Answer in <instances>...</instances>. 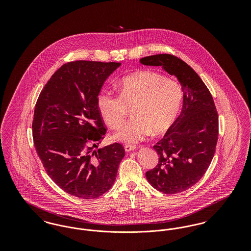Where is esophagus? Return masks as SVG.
I'll return each mask as SVG.
<instances>
[{
	"label": "esophagus",
	"instance_id": "1",
	"mask_svg": "<svg viewBox=\"0 0 251 251\" xmlns=\"http://www.w3.org/2000/svg\"><path fill=\"white\" fill-rule=\"evenodd\" d=\"M124 149H125L126 152H130L131 151H134L136 149V147L135 146H131V145H125Z\"/></svg>",
	"mask_w": 251,
	"mask_h": 251
}]
</instances>
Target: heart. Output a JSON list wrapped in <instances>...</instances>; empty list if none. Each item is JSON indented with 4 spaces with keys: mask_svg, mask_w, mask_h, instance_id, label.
I'll return each mask as SVG.
<instances>
[{
    "mask_svg": "<svg viewBox=\"0 0 251 251\" xmlns=\"http://www.w3.org/2000/svg\"><path fill=\"white\" fill-rule=\"evenodd\" d=\"M118 89L120 96L101 90L97 97V106L102 120L114 129L125 120L128 107L134 106V118L115 133V138L124 143H137L152 132H166L178 118L183 101L179 82L148 70L123 77Z\"/></svg>",
    "mask_w": 251,
    "mask_h": 251,
    "instance_id": "obj_1",
    "label": "heart"
}]
</instances>
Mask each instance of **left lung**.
Returning a JSON list of instances; mask_svg holds the SVG:
<instances>
[{"mask_svg":"<svg viewBox=\"0 0 251 251\" xmlns=\"http://www.w3.org/2000/svg\"><path fill=\"white\" fill-rule=\"evenodd\" d=\"M146 66L162 67L177 77L183 90L180 115L153 146L158 165L146 172L148 181L165 194H178L195 185L207 171L218 139V115L214 99L198 73L172 54L140 59Z\"/></svg>","mask_w":251,"mask_h":251,"instance_id":"left-lung-1","label":"left lung"}]
</instances>
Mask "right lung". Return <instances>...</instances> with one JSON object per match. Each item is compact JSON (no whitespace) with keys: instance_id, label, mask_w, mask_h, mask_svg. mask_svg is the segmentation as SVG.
I'll return each instance as SVG.
<instances>
[{"instance_id":"right-lung-1","label":"right lung","mask_w":251,"mask_h":251,"mask_svg":"<svg viewBox=\"0 0 251 251\" xmlns=\"http://www.w3.org/2000/svg\"><path fill=\"white\" fill-rule=\"evenodd\" d=\"M120 65L69 62L54 72L36 101L32 131L37 155L50 178L79 199L107 192L125 155L120 143L98 148L106 128L97 97Z\"/></svg>"}]
</instances>
